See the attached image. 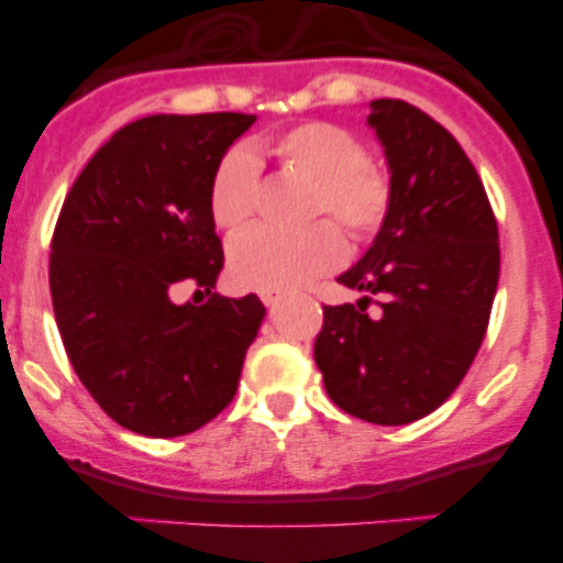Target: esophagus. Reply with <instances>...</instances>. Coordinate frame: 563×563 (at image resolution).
I'll return each mask as SVG.
<instances>
[{
  "label": "esophagus",
  "instance_id": "34e87169",
  "mask_svg": "<svg viewBox=\"0 0 563 563\" xmlns=\"http://www.w3.org/2000/svg\"><path fill=\"white\" fill-rule=\"evenodd\" d=\"M262 301H265L267 307H276L278 301H282V292H262Z\"/></svg>",
  "mask_w": 563,
  "mask_h": 563
}]
</instances>
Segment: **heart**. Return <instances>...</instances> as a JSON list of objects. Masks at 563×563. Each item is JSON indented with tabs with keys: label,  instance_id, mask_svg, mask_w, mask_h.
<instances>
[{
	"label": "heart",
	"instance_id": "heart-1",
	"mask_svg": "<svg viewBox=\"0 0 563 563\" xmlns=\"http://www.w3.org/2000/svg\"><path fill=\"white\" fill-rule=\"evenodd\" d=\"M287 172L312 180V217H335L352 239L375 236L391 208V177L366 161L363 143L338 123L310 121L262 143ZM258 161L251 148H231L211 177V217L222 231H236L256 213ZM346 256L343 236L332 222L301 231L247 228L231 242V273L242 287L285 292L335 271Z\"/></svg>",
	"mask_w": 563,
	"mask_h": 563
}]
</instances>
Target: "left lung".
I'll list each match as a JSON object with an SVG mask.
<instances>
[{"mask_svg":"<svg viewBox=\"0 0 563 563\" xmlns=\"http://www.w3.org/2000/svg\"><path fill=\"white\" fill-rule=\"evenodd\" d=\"M391 208L355 267L357 305L324 307L316 363L338 409L406 426L440 409L471 369L499 285V228L454 134L406 101H372ZM380 295L382 312L365 307Z\"/></svg>","mask_w":563,"mask_h":563,"instance_id":"left-lung-1","label":"left lung"}]
</instances>
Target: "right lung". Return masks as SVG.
Segmentation results:
<instances>
[{
	"label": "right lung",
	"mask_w": 563,
	"mask_h": 563,
	"mask_svg": "<svg viewBox=\"0 0 563 563\" xmlns=\"http://www.w3.org/2000/svg\"><path fill=\"white\" fill-rule=\"evenodd\" d=\"M256 114H148L84 166L49 245V296L69 363L118 426L183 437L233 400L265 305L256 296L174 305L213 290L222 242L211 177Z\"/></svg>",
	"instance_id": "add662e5"
}]
</instances>
